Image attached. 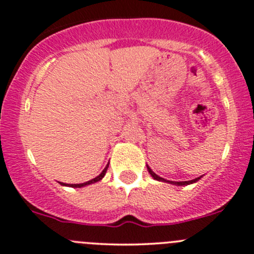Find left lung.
I'll return each instance as SVG.
<instances>
[{
	"instance_id": "obj_1",
	"label": "left lung",
	"mask_w": 254,
	"mask_h": 254,
	"mask_svg": "<svg viewBox=\"0 0 254 254\" xmlns=\"http://www.w3.org/2000/svg\"><path fill=\"white\" fill-rule=\"evenodd\" d=\"M147 170H148L150 176L154 178V180L159 181V182H166V183H170V185H175V186H188V185H191V183H196L197 181H199L200 178L202 177V176L196 177V178H194V180H191V181H182V182H174V181H168V180H165V178L158 176L157 174H154V172L152 171V169H150L149 166H147Z\"/></svg>"
}]
</instances>
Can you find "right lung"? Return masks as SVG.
<instances>
[{
  "instance_id": "right-lung-1",
  "label": "right lung",
  "mask_w": 254,
  "mask_h": 254,
  "mask_svg": "<svg viewBox=\"0 0 254 254\" xmlns=\"http://www.w3.org/2000/svg\"><path fill=\"white\" fill-rule=\"evenodd\" d=\"M107 169H108V164H107V166H106V168L104 169V171H102L101 174L99 175V176L95 177V178H93V180L88 181V182H85V183H79V185H67V183H61V182H60V185H61V186H66V187H72V188H82V187H85V186H89V185H93V183L99 182V181H101L102 178L105 177L106 172H107Z\"/></svg>"
}]
</instances>
